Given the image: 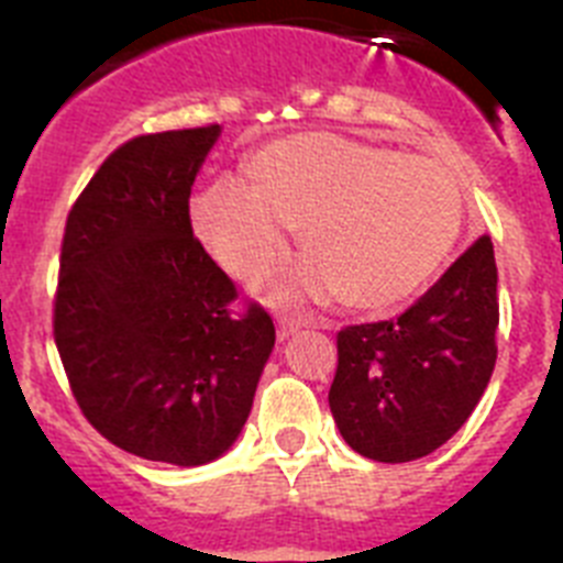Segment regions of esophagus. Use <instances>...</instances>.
Returning a JSON list of instances; mask_svg holds the SVG:
<instances>
[{"label":"esophagus","mask_w":563,"mask_h":563,"mask_svg":"<svg viewBox=\"0 0 563 563\" xmlns=\"http://www.w3.org/2000/svg\"><path fill=\"white\" fill-rule=\"evenodd\" d=\"M305 327V321L301 318H292V316H282L278 318V341H287V338L292 335V332H298Z\"/></svg>","instance_id":"34e87169"}]
</instances>
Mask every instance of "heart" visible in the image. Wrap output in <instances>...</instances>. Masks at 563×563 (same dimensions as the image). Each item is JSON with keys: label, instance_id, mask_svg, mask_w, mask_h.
<instances>
[{"label": "heart", "instance_id": "heart-1", "mask_svg": "<svg viewBox=\"0 0 563 563\" xmlns=\"http://www.w3.org/2000/svg\"><path fill=\"white\" fill-rule=\"evenodd\" d=\"M253 188L217 183L191 202L208 251L236 276L265 271L301 231L310 262L271 282L276 301H341L386 312L415 296L462 231L456 174L338 134H296L253 157Z\"/></svg>", "mask_w": 563, "mask_h": 563}]
</instances>
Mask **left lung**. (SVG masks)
Returning <instances> with one entry per match:
<instances>
[{
    "instance_id": "left-lung-1",
    "label": "left lung",
    "mask_w": 563,
    "mask_h": 563,
    "mask_svg": "<svg viewBox=\"0 0 563 563\" xmlns=\"http://www.w3.org/2000/svg\"><path fill=\"white\" fill-rule=\"evenodd\" d=\"M496 327L494 242L482 236L395 321L338 332L330 409L346 445L411 462L449 442L494 375Z\"/></svg>"
}]
</instances>
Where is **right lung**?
Segmentation results:
<instances>
[{
	"instance_id": "add662e5",
	"label": "right lung",
	"mask_w": 563,
	"mask_h": 563,
	"mask_svg": "<svg viewBox=\"0 0 563 563\" xmlns=\"http://www.w3.org/2000/svg\"><path fill=\"white\" fill-rule=\"evenodd\" d=\"M222 126L143 134L109 154L67 217L56 335L69 386L112 445L197 467L245 429L276 343L262 307L194 239L188 197Z\"/></svg>"
}]
</instances>
